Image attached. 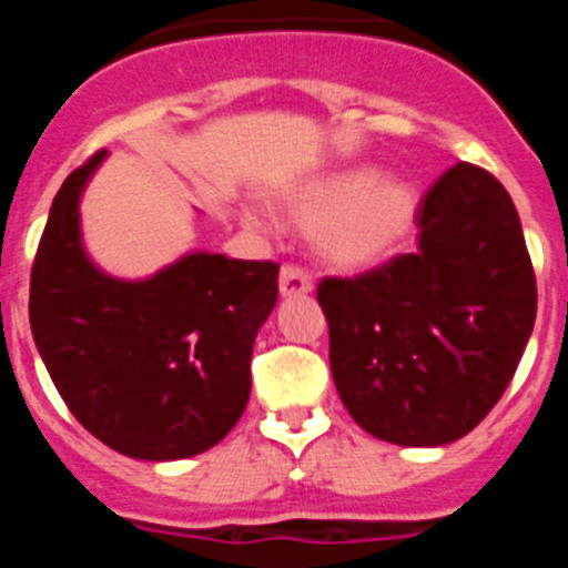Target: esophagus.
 <instances>
[{
	"instance_id": "esophagus-1",
	"label": "esophagus",
	"mask_w": 568,
	"mask_h": 568,
	"mask_svg": "<svg viewBox=\"0 0 568 568\" xmlns=\"http://www.w3.org/2000/svg\"><path fill=\"white\" fill-rule=\"evenodd\" d=\"M278 290L281 295H304L313 290V278L298 264H284L278 273Z\"/></svg>"
}]
</instances>
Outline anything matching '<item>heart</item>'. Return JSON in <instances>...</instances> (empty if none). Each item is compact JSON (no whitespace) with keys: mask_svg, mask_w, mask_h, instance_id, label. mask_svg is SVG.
Here are the masks:
<instances>
[{"mask_svg":"<svg viewBox=\"0 0 568 568\" xmlns=\"http://www.w3.org/2000/svg\"><path fill=\"white\" fill-rule=\"evenodd\" d=\"M418 210L413 184L375 168L329 173L290 199L287 219L318 230V253L344 270L369 267L398 247Z\"/></svg>","mask_w":568,"mask_h":568,"instance_id":"heart-1","label":"heart"}]
</instances>
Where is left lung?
Listing matches in <instances>:
<instances>
[{
    "label": "left lung",
    "mask_w": 568,
    "mask_h": 568,
    "mask_svg": "<svg viewBox=\"0 0 568 568\" xmlns=\"http://www.w3.org/2000/svg\"><path fill=\"white\" fill-rule=\"evenodd\" d=\"M418 250L355 278H324L329 369L355 424L400 446L464 438L506 393L538 284L504 184L455 164L418 207Z\"/></svg>",
    "instance_id": "obj_1"
}]
</instances>
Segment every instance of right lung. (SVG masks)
<instances>
[{
    "label": "right lung",
    "mask_w": 568,
    "mask_h": 568,
    "mask_svg": "<svg viewBox=\"0 0 568 568\" xmlns=\"http://www.w3.org/2000/svg\"><path fill=\"white\" fill-rule=\"evenodd\" d=\"M104 155H90L53 199L30 270V329L90 435L128 458H193L247 406L255 333L278 298V264L187 253L153 278L104 275L79 233V199Z\"/></svg>",
    "instance_id": "add662e5"
}]
</instances>
